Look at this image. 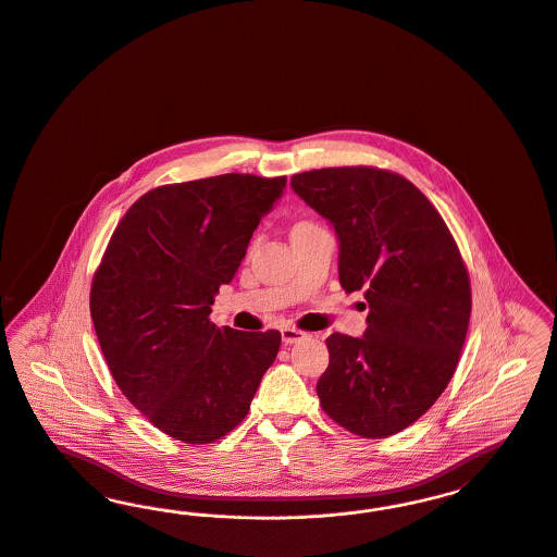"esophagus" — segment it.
<instances>
[{"label": "esophagus", "instance_id": "obj_1", "mask_svg": "<svg viewBox=\"0 0 557 557\" xmlns=\"http://www.w3.org/2000/svg\"><path fill=\"white\" fill-rule=\"evenodd\" d=\"M305 335H307L305 332L294 330V327H284V330H282V339H284V344H296V342H300Z\"/></svg>", "mask_w": 557, "mask_h": 557}]
</instances>
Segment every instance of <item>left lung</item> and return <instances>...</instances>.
<instances>
[{"label":"left lung","mask_w":557,"mask_h":557,"mask_svg":"<svg viewBox=\"0 0 557 557\" xmlns=\"http://www.w3.org/2000/svg\"><path fill=\"white\" fill-rule=\"evenodd\" d=\"M294 193L334 223L339 284L362 289V337L332 334L317 396L330 419L367 440L419 421L458 367L470 321V277L444 218L396 172L371 165L292 176Z\"/></svg>","instance_id":"8db88e82"}]
</instances>
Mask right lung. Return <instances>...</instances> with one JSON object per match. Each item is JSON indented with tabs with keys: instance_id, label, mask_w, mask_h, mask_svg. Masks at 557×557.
Returning a JSON list of instances; mask_svg holds the SVG:
<instances>
[{
	"instance_id": "right-lung-1",
	"label": "right lung",
	"mask_w": 557,
	"mask_h": 557,
	"mask_svg": "<svg viewBox=\"0 0 557 557\" xmlns=\"http://www.w3.org/2000/svg\"><path fill=\"white\" fill-rule=\"evenodd\" d=\"M286 176L222 174L157 186L113 230L90 317L115 385L147 421L205 445L245 421L282 334L218 327L209 314Z\"/></svg>"
}]
</instances>
